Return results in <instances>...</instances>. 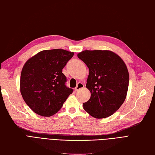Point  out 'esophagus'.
<instances>
[{
    "label": "esophagus",
    "mask_w": 155,
    "mask_h": 155,
    "mask_svg": "<svg viewBox=\"0 0 155 155\" xmlns=\"http://www.w3.org/2000/svg\"><path fill=\"white\" fill-rule=\"evenodd\" d=\"M84 87V85L82 83H81V82H79V83L77 84V87H75V89H74V91H78V90H80V89H81L83 88Z\"/></svg>",
    "instance_id": "1"
}]
</instances>
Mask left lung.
I'll return each mask as SVG.
<instances>
[{
	"instance_id": "obj_1",
	"label": "left lung",
	"mask_w": 155,
	"mask_h": 155,
	"mask_svg": "<svg viewBox=\"0 0 155 155\" xmlns=\"http://www.w3.org/2000/svg\"><path fill=\"white\" fill-rule=\"evenodd\" d=\"M77 56L89 71L86 87L91 97L83 104L84 110L95 118L112 115L127 96L129 77L126 64L110 50H84Z\"/></svg>"
}]
</instances>
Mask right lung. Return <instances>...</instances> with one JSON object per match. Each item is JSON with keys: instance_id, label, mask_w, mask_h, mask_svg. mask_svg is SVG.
Returning a JSON list of instances; mask_svg holds the SVG:
<instances>
[{"instance_id": "1", "label": "right lung", "mask_w": 155, "mask_h": 155, "mask_svg": "<svg viewBox=\"0 0 155 155\" xmlns=\"http://www.w3.org/2000/svg\"><path fill=\"white\" fill-rule=\"evenodd\" d=\"M74 52L54 49L43 50L24 64L20 80V91L25 102L36 114L50 117L63 106L73 89L65 85L62 69Z\"/></svg>"}]
</instances>
